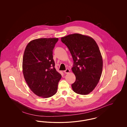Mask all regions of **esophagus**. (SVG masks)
Segmentation results:
<instances>
[{"mask_svg": "<svg viewBox=\"0 0 127 127\" xmlns=\"http://www.w3.org/2000/svg\"><path fill=\"white\" fill-rule=\"evenodd\" d=\"M64 72L65 73H69V72H70V70L68 69H66L64 71Z\"/></svg>", "mask_w": 127, "mask_h": 127, "instance_id": "34e87169", "label": "esophagus"}]
</instances>
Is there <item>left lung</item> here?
I'll return each mask as SVG.
<instances>
[{
	"mask_svg": "<svg viewBox=\"0 0 127 127\" xmlns=\"http://www.w3.org/2000/svg\"><path fill=\"white\" fill-rule=\"evenodd\" d=\"M73 61L72 70L76 77L72 84L74 92L86 95L95 88L101 77L103 61L95 41L88 36L74 33L61 38Z\"/></svg>",
	"mask_w": 127,
	"mask_h": 127,
	"instance_id": "left-lung-1",
	"label": "left lung"
}]
</instances>
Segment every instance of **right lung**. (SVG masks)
I'll list each match as a JSON object with an SVG mask.
<instances>
[{
  "instance_id": "add662e5",
  "label": "right lung",
  "mask_w": 127,
  "mask_h": 127,
  "mask_svg": "<svg viewBox=\"0 0 127 127\" xmlns=\"http://www.w3.org/2000/svg\"><path fill=\"white\" fill-rule=\"evenodd\" d=\"M58 38H40L27 44L24 53V77L32 92L48 98L57 91L62 75L55 68L53 51Z\"/></svg>"
}]
</instances>
